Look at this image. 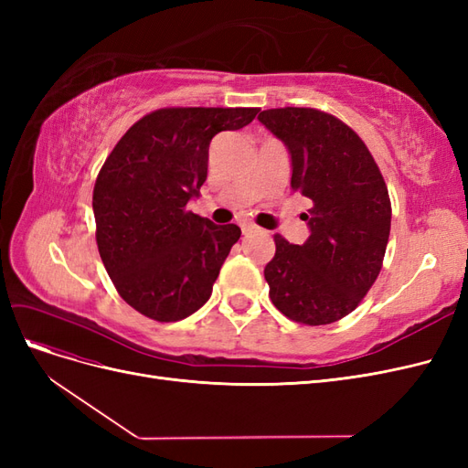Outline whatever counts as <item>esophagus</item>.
I'll return each mask as SVG.
<instances>
[{
	"label": "esophagus",
	"instance_id": "obj_1",
	"mask_svg": "<svg viewBox=\"0 0 468 468\" xmlns=\"http://www.w3.org/2000/svg\"><path fill=\"white\" fill-rule=\"evenodd\" d=\"M242 232H244V236H253V234H260L261 230L253 224H242Z\"/></svg>",
	"mask_w": 468,
	"mask_h": 468
}]
</instances>
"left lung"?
I'll use <instances>...</instances> for the list:
<instances>
[{
  "label": "left lung",
  "mask_w": 468,
  "mask_h": 468,
  "mask_svg": "<svg viewBox=\"0 0 468 468\" xmlns=\"http://www.w3.org/2000/svg\"><path fill=\"white\" fill-rule=\"evenodd\" d=\"M258 121L291 155V189L313 201L303 246L275 236L265 281L287 318L324 325L356 310L378 277L390 199L371 152L339 119L316 109L261 111Z\"/></svg>",
  "instance_id": "left-lung-1"
}]
</instances>
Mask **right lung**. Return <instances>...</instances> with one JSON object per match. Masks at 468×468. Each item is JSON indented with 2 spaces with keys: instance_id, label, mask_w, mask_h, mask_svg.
Masks as SVG:
<instances>
[{
  "instance_id": "1",
  "label": "right lung",
  "mask_w": 468,
  "mask_h": 468,
  "mask_svg": "<svg viewBox=\"0 0 468 468\" xmlns=\"http://www.w3.org/2000/svg\"><path fill=\"white\" fill-rule=\"evenodd\" d=\"M258 109H160L134 122L97 176V248L119 294L140 314L177 322L212 292L239 239L236 224L193 215L207 179L210 140L244 129Z\"/></svg>"
}]
</instances>
